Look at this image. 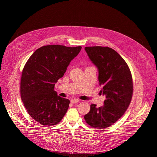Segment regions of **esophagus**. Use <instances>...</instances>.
I'll use <instances>...</instances> for the list:
<instances>
[{
	"instance_id": "obj_1",
	"label": "esophagus",
	"mask_w": 157,
	"mask_h": 157,
	"mask_svg": "<svg viewBox=\"0 0 157 157\" xmlns=\"http://www.w3.org/2000/svg\"><path fill=\"white\" fill-rule=\"evenodd\" d=\"M71 103H72V104H76V103H78V102H79V100L76 99V98H72V99L71 101Z\"/></svg>"
}]
</instances>
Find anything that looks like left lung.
<instances>
[{"label":"left lung","mask_w":157,"mask_h":157,"mask_svg":"<svg viewBox=\"0 0 157 157\" xmlns=\"http://www.w3.org/2000/svg\"><path fill=\"white\" fill-rule=\"evenodd\" d=\"M90 59L98 68L101 92L105 95L104 105H90L85 120L90 127L105 128L118 121L128 109L133 94L131 72L124 59L109 47H85Z\"/></svg>","instance_id":"obj_1"}]
</instances>
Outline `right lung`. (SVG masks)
<instances>
[{"instance_id":"1","label":"right lung","mask_w":157,"mask_h":157,"mask_svg":"<svg viewBox=\"0 0 157 157\" xmlns=\"http://www.w3.org/2000/svg\"><path fill=\"white\" fill-rule=\"evenodd\" d=\"M81 46L59 44L38 48L25 65L20 81L21 100L30 116L40 124H58L69 108L70 101L54 90L55 83L63 77Z\"/></svg>"}]
</instances>
